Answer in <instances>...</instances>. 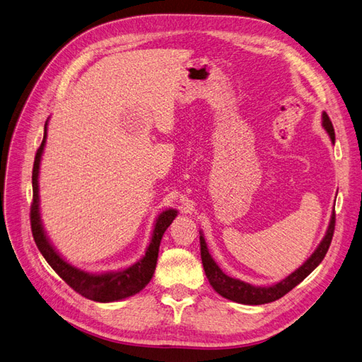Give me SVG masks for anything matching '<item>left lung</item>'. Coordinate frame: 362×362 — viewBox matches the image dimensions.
Listing matches in <instances>:
<instances>
[{
	"label": "left lung",
	"mask_w": 362,
	"mask_h": 362,
	"mask_svg": "<svg viewBox=\"0 0 362 362\" xmlns=\"http://www.w3.org/2000/svg\"><path fill=\"white\" fill-rule=\"evenodd\" d=\"M322 124L326 129V132L329 134L331 141L334 143L335 141L334 126L326 112L322 114ZM334 228H335V212L331 216V223L328 230H326L323 240L320 242L317 250L311 254V257L293 274H290L287 278L283 279V281H279L271 287H255L248 283L240 281V279L226 275L219 269V266L215 263L212 255L209 254L204 238L200 236L202 262H203L206 276L209 279V283H211V286L215 288V291H218L221 296L230 299L233 302H239V304H245V305H262V304H267V302H274L279 298H283L286 293H288V291L293 287H296L300 281H304V279L322 263L326 252L329 250V245L334 236Z\"/></svg>",
	"instance_id": "obj_1"
}]
</instances>
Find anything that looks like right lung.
<instances>
[{
  "instance_id": "add662e5",
  "label": "right lung",
  "mask_w": 362,
  "mask_h": 362,
  "mask_svg": "<svg viewBox=\"0 0 362 362\" xmlns=\"http://www.w3.org/2000/svg\"><path fill=\"white\" fill-rule=\"evenodd\" d=\"M48 124V123H46ZM46 124H45V134L42 144L37 148L36 158H34L33 165V203L30 211V221H31V231L34 242H36L39 251L45 257V260L49 263L52 269L60 275L67 286H71L81 296L87 299L96 300V302H114L119 299L129 298L138 291H141L153 276L156 262H158V252H159V243L162 236H164L165 230L173 223V219L177 216V211L168 209V211L162 212L153 228V235H151L150 243L147 247L144 257L127 267L124 271L119 272H105V274H88L81 269H76L72 264H69L66 260L62 259L51 242L46 238L40 214H39V167L40 159L43 153V147L46 143Z\"/></svg>"
}]
</instances>
